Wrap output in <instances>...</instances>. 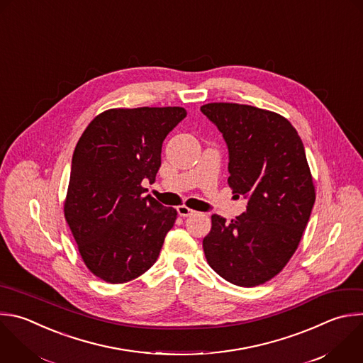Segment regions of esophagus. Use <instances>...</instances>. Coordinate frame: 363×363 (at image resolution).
<instances>
[{
  "label": "esophagus",
  "instance_id": "esophagus-1",
  "mask_svg": "<svg viewBox=\"0 0 363 363\" xmlns=\"http://www.w3.org/2000/svg\"><path fill=\"white\" fill-rule=\"evenodd\" d=\"M177 212H178L179 216H191V215L195 213L194 209H191V208H188V206H185V205L177 206Z\"/></svg>",
  "mask_w": 363,
  "mask_h": 363
}]
</instances>
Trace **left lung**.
Wrapping results in <instances>:
<instances>
[{
	"mask_svg": "<svg viewBox=\"0 0 363 363\" xmlns=\"http://www.w3.org/2000/svg\"><path fill=\"white\" fill-rule=\"evenodd\" d=\"M201 111L229 151L228 184L248 198L247 211L226 222L213 213L202 247L209 267L238 286H258L289 262L315 203L305 148L289 121L244 104L211 102Z\"/></svg>",
	"mask_w": 363,
	"mask_h": 363,
	"instance_id": "left-lung-1",
	"label": "left lung"
}]
</instances>
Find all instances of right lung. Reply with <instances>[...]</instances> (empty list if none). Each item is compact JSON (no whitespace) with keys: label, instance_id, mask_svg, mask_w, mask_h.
Here are the masks:
<instances>
[{"label":"right lung","instance_id":"add662e5","mask_svg":"<svg viewBox=\"0 0 363 363\" xmlns=\"http://www.w3.org/2000/svg\"><path fill=\"white\" fill-rule=\"evenodd\" d=\"M185 116L182 106L111 108L75 147L64 215L84 264L108 284L145 274L175 223L177 211L145 195L143 181H155L162 143Z\"/></svg>","mask_w":363,"mask_h":363}]
</instances>
